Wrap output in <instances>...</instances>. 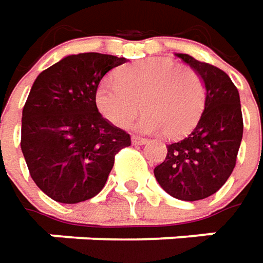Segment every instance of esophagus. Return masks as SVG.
Segmentation results:
<instances>
[{
	"instance_id": "obj_1",
	"label": "esophagus",
	"mask_w": 263,
	"mask_h": 263,
	"mask_svg": "<svg viewBox=\"0 0 263 263\" xmlns=\"http://www.w3.org/2000/svg\"><path fill=\"white\" fill-rule=\"evenodd\" d=\"M145 142H147V140L140 137V135H134V137H132V144H135V145H144Z\"/></svg>"
}]
</instances>
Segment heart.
<instances>
[{"label": "heart", "mask_w": 263, "mask_h": 263, "mask_svg": "<svg viewBox=\"0 0 263 263\" xmlns=\"http://www.w3.org/2000/svg\"><path fill=\"white\" fill-rule=\"evenodd\" d=\"M140 99L147 110L137 121L138 129L179 137L202 114L205 84L198 72L172 59L148 58L126 65L119 77L102 78L95 95L100 114L116 126L131 122Z\"/></svg>", "instance_id": "b5f03b06"}]
</instances>
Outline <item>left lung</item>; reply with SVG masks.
I'll use <instances>...</instances> for the list:
<instances>
[{
  "instance_id": "obj_1",
  "label": "left lung",
  "mask_w": 263,
  "mask_h": 263,
  "mask_svg": "<svg viewBox=\"0 0 263 263\" xmlns=\"http://www.w3.org/2000/svg\"><path fill=\"white\" fill-rule=\"evenodd\" d=\"M176 57L202 78L205 107L194 129L168 144L154 176L173 198L198 201L215 194L230 177L243 137V116L239 91L224 71L186 53Z\"/></svg>"
}]
</instances>
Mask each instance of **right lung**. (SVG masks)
I'll list each match as a JSON object with an SVG mask.
<instances>
[{"mask_svg": "<svg viewBox=\"0 0 263 263\" xmlns=\"http://www.w3.org/2000/svg\"><path fill=\"white\" fill-rule=\"evenodd\" d=\"M125 58L87 52L42 71L22 118V151L30 176L57 202L77 204L99 194L115 156L131 137L107 122L96 106L97 84Z\"/></svg>", "mask_w": 263, "mask_h": 263, "instance_id": "right-lung-1", "label": "right lung"}]
</instances>
